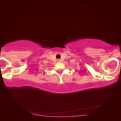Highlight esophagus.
I'll return each instance as SVG.
<instances>
[{
  "mask_svg": "<svg viewBox=\"0 0 121 121\" xmlns=\"http://www.w3.org/2000/svg\"><path fill=\"white\" fill-rule=\"evenodd\" d=\"M57 62H61V60H60V59H57Z\"/></svg>",
  "mask_w": 121,
  "mask_h": 121,
  "instance_id": "1",
  "label": "esophagus"
}]
</instances>
